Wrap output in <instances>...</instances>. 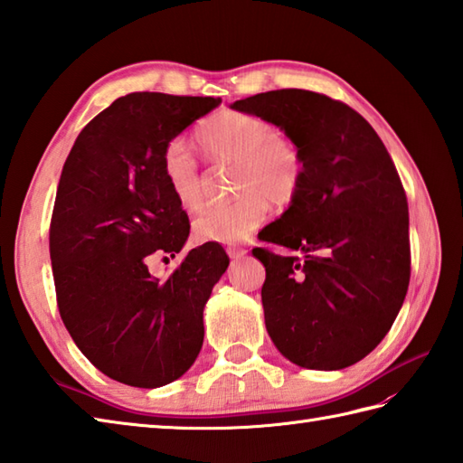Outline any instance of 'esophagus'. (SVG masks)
Here are the masks:
<instances>
[{
	"label": "esophagus",
	"instance_id": "obj_1",
	"mask_svg": "<svg viewBox=\"0 0 463 463\" xmlns=\"http://www.w3.org/2000/svg\"><path fill=\"white\" fill-rule=\"evenodd\" d=\"M245 253H248V250H245V248H235V245H233V248H228V255L232 260H241Z\"/></svg>",
	"mask_w": 463,
	"mask_h": 463
}]
</instances>
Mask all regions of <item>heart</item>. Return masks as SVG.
<instances>
[{"label":"heart","instance_id":"b5f03b06","mask_svg":"<svg viewBox=\"0 0 463 463\" xmlns=\"http://www.w3.org/2000/svg\"><path fill=\"white\" fill-rule=\"evenodd\" d=\"M275 125L240 110H222L196 128V138L213 162L235 164L238 198L210 203L194 220L202 241L238 243L258 230L267 215V200L289 203L301 188L305 158L291 140L277 137ZM162 176L174 198L186 210L202 203V176L196 158L182 138L170 140L162 152Z\"/></svg>","mask_w":463,"mask_h":463}]
</instances>
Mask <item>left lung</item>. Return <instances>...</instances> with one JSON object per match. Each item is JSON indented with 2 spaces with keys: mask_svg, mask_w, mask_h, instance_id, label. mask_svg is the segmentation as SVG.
I'll return each instance as SVG.
<instances>
[{
  "mask_svg": "<svg viewBox=\"0 0 463 463\" xmlns=\"http://www.w3.org/2000/svg\"><path fill=\"white\" fill-rule=\"evenodd\" d=\"M232 109L279 127L305 158L297 196L255 248L265 265V326L285 358L341 371L373 353L410 283L408 202L396 166L368 122L341 100L303 89L260 92Z\"/></svg>",
  "mask_w": 463,
  "mask_h": 463,
  "instance_id": "obj_1",
  "label": "left lung"
}]
</instances>
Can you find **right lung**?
<instances>
[{"instance_id":"1","label":"right lung","mask_w":463,"mask_h":463,"mask_svg":"<svg viewBox=\"0 0 463 463\" xmlns=\"http://www.w3.org/2000/svg\"><path fill=\"white\" fill-rule=\"evenodd\" d=\"M220 102L130 92L80 130L61 172L49 230L59 313L79 351L117 383L170 384L202 348L203 307L230 258L203 243L166 281L148 261L174 258L190 233L162 176L164 146Z\"/></svg>"}]
</instances>
